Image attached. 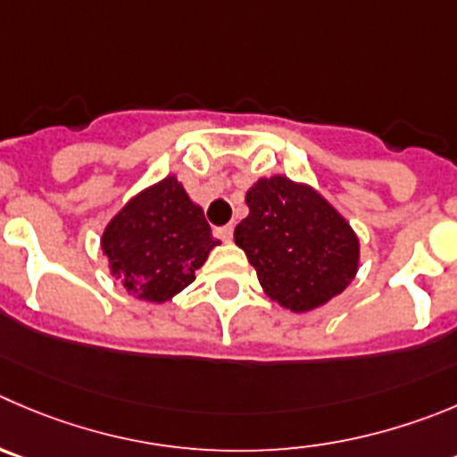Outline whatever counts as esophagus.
I'll use <instances>...</instances> for the list:
<instances>
[{
	"label": "esophagus",
	"mask_w": 457,
	"mask_h": 457,
	"mask_svg": "<svg viewBox=\"0 0 457 457\" xmlns=\"http://www.w3.org/2000/svg\"><path fill=\"white\" fill-rule=\"evenodd\" d=\"M215 236L224 242H231L233 240V226L231 224L220 226V228H215Z\"/></svg>",
	"instance_id": "1"
}]
</instances>
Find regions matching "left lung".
<instances>
[{"label":"left lung","instance_id":"1","mask_svg":"<svg viewBox=\"0 0 457 457\" xmlns=\"http://www.w3.org/2000/svg\"><path fill=\"white\" fill-rule=\"evenodd\" d=\"M246 206L249 215L233 237L271 301L310 312L350 285L359 267V240L316 190L271 177L246 193Z\"/></svg>","mask_w":457,"mask_h":457}]
</instances>
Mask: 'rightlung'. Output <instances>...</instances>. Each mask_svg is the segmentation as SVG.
I'll list each match as a JSON object with an SVG mask.
<instances>
[{"mask_svg":"<svg viewBox=\"0 0 457 457\" xmlns=\"http://www.w3.org/2000/svg\"><path fill=\"white\" fill-rule=\"evenodd\" d=\"M217 245L204 211L175 177L137 195L107 224L101 240L112 273L150 303L170 301L188 287Z\"/></svg>","mask_w":457,"mask_h":457,"instance_id":"add662e5","label":"right lung"}]
</instances>
